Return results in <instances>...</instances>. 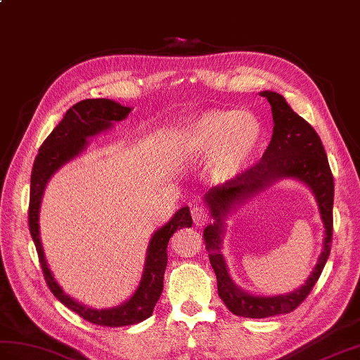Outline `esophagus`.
<instances>
[{"instance_id": "1", "label": "esophagus", "mask_w": 360, "mask_h": 360, "mask_svg": "<svg viewBox=\"0 0 360 360\" xmlns=\"http://www.w3.org/2000/svg\"><path fill=\"white\" fill-rule=\"evenodd\" d=\"M191 216H193V221L196 225H204L210 219V214H208L205 208L199 204L191 207Z\"/></svg>"}]
</instances>
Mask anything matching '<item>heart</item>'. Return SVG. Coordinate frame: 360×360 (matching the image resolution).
<instances>
[{
	"label": "heart",
	"instance_id": "b5f03b06",
	"mask_svg": "<svg viewBox=\"0 0 360 360\" xmlns=\"http://www.w3.org/2000/svg\"><path fill=\"white\" fill-rule=\"evenodd\" d=\"M261 138L252 113L212 110L188 121L176 135L178 152L190 158L208 156L214 181H229L245 170Z\"/></svg>",
	"mask_w": 360,
	"mask_h": 360
}]
</instances>
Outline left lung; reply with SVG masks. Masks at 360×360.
I'll list each match as a JSON object with an SVG mask.
<instances>
[{
	"label": "left lung",
	"instance_id": "obj_1",
	"mask_svg": "<svg viewBox=\"0 0 360 360\" xmlns=\"http://www.w3.org/2000/svg\"><path fill=\"white\" fill-rule=\"evenodd\" d=\"M261 95L266 98L271 105L274 122L271 141L261 161L238 174L236 178L212 187L204 195L205 202L212 210V216L216 219L213 225H208L204 230V242L216 279H218V295L233 314L252 317V319L287 314L296 310L310 295L314 283L319 279L330 256L333 240L334 181L322 141L302 116L291 110L282 95L276 91H261ZM281 177L299 179L314 190L326 225L324 252L304 288L290 295L273 298L253 297L232 283L220 255L223 216L233 205Z\"/></svg>",
	"mask_w": 360,
	"mask_h": 360
}]
</instances>
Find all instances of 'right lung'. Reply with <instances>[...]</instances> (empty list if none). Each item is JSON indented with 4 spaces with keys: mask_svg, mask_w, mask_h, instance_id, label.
Here are the masks:
<instances>
[{
    "mask_svg": "<svg viewBox=\"0 0 360 360\" xmlns=\"http://www.w3.org/2000/svg\"><path fill=\"white\" fill-rule=\"evenodd\" d=\"M131 112L130 107H124L112 99H84L72 105L61 122L56 125L53 131L46 138L43 146L39 147L38 156L35 158L30 176V204H29V230L33 242H35L41 269L46 283L55 297L70 308L73 313L81 316L82 319L101 327H125L142 322L152 316L153 308L160 299L164 288V273L167 269V245L173 233L184 227H191V214L188 207H182L174 213L172 221L158 230L148 244L144 274L136 293L127 302L107 308V310H95L67 296L61 287L58 285L50 273L44 259L43 245L39 239L38 214L41 198H43L46 184L50 176L72 158L79 155L87 146V138L108 129L115 121H122Z\"/></svg>",
    "mask_w": 360,
    "mask_h": 360,
    "instance_id": "right-lung-1",
    "label": "right lung"
}]
</instances>
